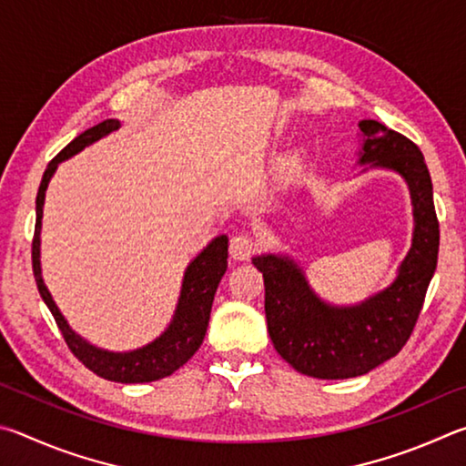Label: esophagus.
<instances>
[{"instance_id":"34e87169","label":"esophagus","mask_w":466,"mask_h":466,"mask_svg":"<svg viewBox=\"0 0 466 466\" xmlns=\"http://www.w3.org/2000/svg\"><path fill=\"white\" fill-rule=\"evenodd\" d=\"M256 251V239L249 233H235L228 241V254L233 259H249Z\"/></svg>"}]
</instances>
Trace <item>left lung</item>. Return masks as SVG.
<instances>
[{
  "instance_id": "obj_1",
  "label": "left lung",
  "mask_w": 466,
  "mask_h": 466,
  "mask_svg": "<svg viewBox=\"0 0 466 466\" xmlns=\"http://www.w3.org/2000/svg\"><path fill=\"white\" fill-rule=\"evenodd\" d=\"M362 163L401 174L413 200V246L397 280L366 303H321L290 259L254 258L264 276L266 321L272 344L292 369L315 379H352L397 356L413 333L436 272L440 223L431 177L420 147L377 120H362Z\"/></svg>"
}]
</instances>
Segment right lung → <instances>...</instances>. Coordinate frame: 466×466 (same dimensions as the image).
I'll return each instance as SVG.
<instances>
[{
  "instance_id": "right-lung-1",
  "label": "right lung",
  "mask_w": 466,
  "mask_h": 466,
  "mask_svg": "<svg viewBox=\"0 0 466 466\" xmlns=\"http://www.w3.org/2000/svg\"><path fill=\"white\" fill-rule=\"evenodd\" d=\"M120 125L118 120H104L100 125L87 128L79 137L56 153V157L51 159L48 167L45 169V176L40 179L38 194H36V225H35V238H32V272H35V280L40 297L51 309L56 325L63 333L65 341H67L69 350L77 360L96 372L97 377L114 382H151L163 377H169L171 372H176L179 366H184L190 358L196 354V350L200 348L204 333L208 328L210 319V309L212 300H215V292L220 279L227 270V248L228 239L227 235H220L210 246L202 251V254L187 266L184 274L182 284V295H179V303L176 309L174 321L153 344L145 346L141 350L127 354H112L97 350L94 346L86 344L77 333H73L67 321L63 319V315L56 309L51 292L46 290L43 279H40V218H43V204H45V190L51 179L53 171L63 159L71 157V155L79 153L89 143L97 141V138L106 137L112 130H116Z\"/></svg>"
}]
</instances>
